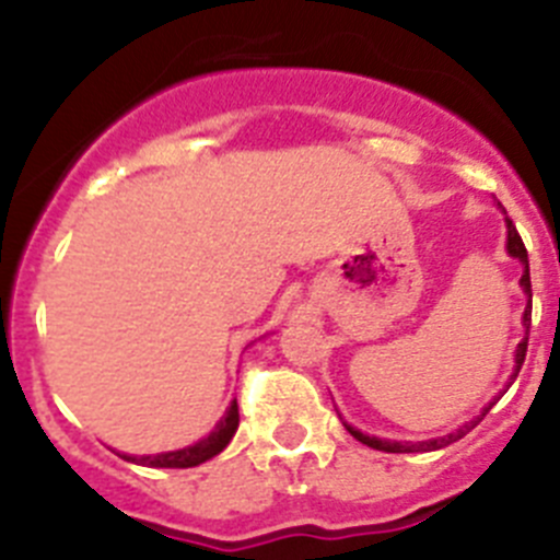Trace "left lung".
<instances>
[{
  "label": "left lung",
  "mask_w": 560,
  "mask_h": 560,
  "mask_svg": "<svg viewBox=\"0 0 560 560\" xmlns=\"http://www.w3.org/2000/svg\"><path fill=\"white\" fill-rule=\"evenodd\" d=\"M508 252H511L513 257H518V260H522V264H524L522 285H524V291H527V294L533 296V291H530V260H527V249H524V241H522V235H518L516 224H513L511 219H508ZM524 325H527V334H530V308L524 311ZM524 355H527V339L518 341V350H516V373H513V375H518V370H522ZM488 409H491V407H488ZM488 409H485V412L479 415V418L468 420V423H463V427H459V429H454V432H452V434H446V438L427 440V443H389V440L370 438V434H361L359 429H350V427H348V432L353 434V438L359 440V443H364V446H370V448H378V452H389V454L434 452V448H443V446H448V443H457L459 438H465V434L471 432V429L477 427L479 420H482L485 415H488Z\"/></svg>",
  "instance_id": "1"
}]
</instances>
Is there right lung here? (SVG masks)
Instances as JSON below:
<instances>
[{"instance_id":"obj_1","label":"right lung","mask_w":560,"mask_h":560,"mask_svg":"<svg viewBox=\"0 0 560 560\" xmlns=\"http://www.w3.org/2000/svg\"><path fill=\"white\" fill-rule=\"evenodd\" d=\"M237 429V400H232V407L226 409V415L221 418V423L207 434L205 440H199L196 446H187L182 452H167V454H148V457H128L122 454V459L137 465H148V468H192V465L207 463L210 457L221 454L226 448V443L232 440Z\"/></svg>"}]
</instances>
